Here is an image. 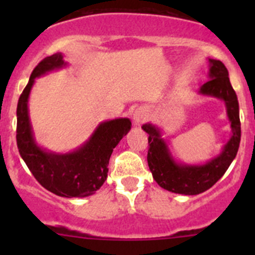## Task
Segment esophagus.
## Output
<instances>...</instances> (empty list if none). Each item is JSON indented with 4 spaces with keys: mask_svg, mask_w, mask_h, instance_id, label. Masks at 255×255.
<instances>
[{
    "mask_svg": "<svg viewBox=\"0 0 255 255\" xmlns=\"http://www.w3.org/2000/svg\"><path fill=\"white\" fill-rule=\"evenodd\" d=\"M147 117H148L147 111H145L144 108H138V110H136L134 114L135 124H136V125H139V124H143L144 121L147 120Z\"/></svg>",
    "mask_w": 255,
    "mask_h": 255,
    "instance_id": "34e87169",
    "label": "esophagus"
}]
</instances>
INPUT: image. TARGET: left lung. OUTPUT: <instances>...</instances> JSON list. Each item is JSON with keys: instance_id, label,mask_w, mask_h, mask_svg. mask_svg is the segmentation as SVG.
Returning <instances> with one entry per match:
<instances>
[{"instance_id": "1", "label": "left lung", "mask_w": 255, "mask_h": 255, "mask_svg": "<svg viewBox=\"0 0 255 255\" xmlns=\"http://www.w3.org/2000/svg\"><path fill=\"white\" fill-rule=\"evenodd\" d=\"M209 76L212 79L200 88V93L218 97L226 102L233 136L225 145L224 152L203 166H181L171 158L166 144L159 138L158 129L150 124L141 126V129L149 134L147 161L153 179L161 188L177 194L195 195L215 185L235 158L242 138L238 97L230 83L229 71L221 61L209 60Z\"/></svg>"}]
</instances>
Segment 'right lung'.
Returning <instances> with one entry per match:
<instances>
[{
  "label": "right lung",
  "instance_id": "obj_1",
  "mask_svg": "<svg viewBox=\"0 0 255 255\" xmlns=\"http://www.w3.org/2000/svg\"><path fill=\"white\" fill-rule=\"evenodd\" d=\"M61 53L43 58L34 67L29 83L17 102L16 143L20 155L40 185L60 197H88L94 194L107 179L112 150L129 131V119H117L98 126L84 147L69 154H52L38 148L31 135L28 116V97L37 76L64 66Z\"/></svg>",
  "mask_w": 255,
  "mask_h": 255
}]
</instances>
